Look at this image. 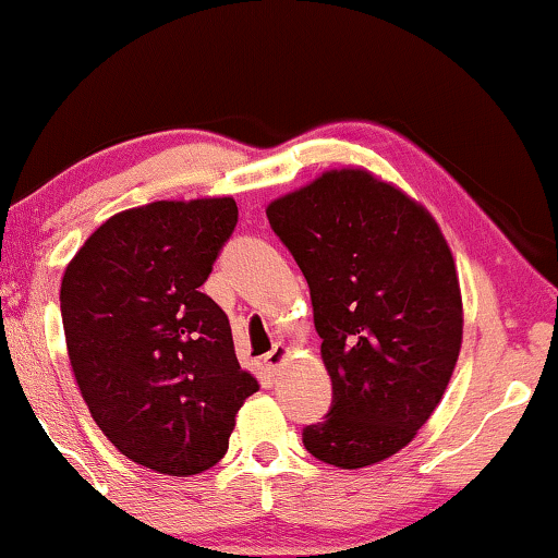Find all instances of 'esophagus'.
<instances>
[{"label": "esophagus", "mask_w": 558, "mask_h": 558, "mask_svg": "<svg viewBox=\"0 0 558 558\" xmlns=\"http://www.w3.org/2000/svg\"><path fill=\"white\" fill-rule=\"evenodd\" d=\"M287 357H289V347L277 342L271 347V352L264 354V365H266V369H269V373H279V369L284 367Z\"/></svg>", "instance_id": "1"}]
</instances>
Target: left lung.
<instances>
[{
  "label": "left lung",
  "mask_w": 558,
  "mask_h": 558,
  "mask_svg": "<svg viewBox=\"0 0 558 558\" xmlns=\"http://www.w3.org/2000/svg\"><path fill=\"white\" fill-rule=\"evenodd\" d=\"M269 223L312 294L332 408L304 448L354 471L408 446L446 392L463 342L448 241L430 214L362 168L271 201Z\"/></svg>",
  "instance_id": "1"
}]
</instances>
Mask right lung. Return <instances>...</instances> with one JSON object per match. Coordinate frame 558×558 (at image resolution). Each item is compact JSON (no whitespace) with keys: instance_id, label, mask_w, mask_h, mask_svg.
Wrapping results in <instances>:
<instances>
[{"instance_id":"right-lung-1","label":"right lung","mask_w":558,"mask_h":558,"mask_svg":"<svg viewBox=\"0 0 558 558\" xmlns=\"http://www.w3.org/2000/svg\"><path fill=\"white\" fill-rule=\"evenodd\" d=\"M236 201H156L110 216L60 287L68 354L87 410L133 463L196 475L229 450L259 390L231 325L201 292L236 229Z\"/></svg>"}]
</instances>
